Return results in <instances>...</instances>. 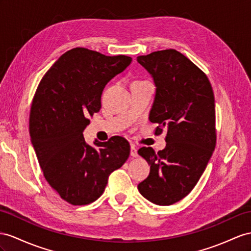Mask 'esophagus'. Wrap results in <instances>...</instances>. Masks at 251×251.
Instances as JSON below:
<instances>
[{"label": "esophagus", "mask_w": 251, "mask_h": 251, "mask_svg": "<svg viewBox=\"0 0 251 251\" xmlns=\"http://www.w3.org/2000/svg\"><path fill=\"white\" fill-rule=\"evenodd\" d=\"M130 156L132 158H137L138 157V151H137V149L133 145L130 146Z\"/></svg>", "instance_id": "esophagus-1"}]
</instances>
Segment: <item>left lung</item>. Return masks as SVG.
I'll return each mask as SVG.
<instances>
[{
    "instance_id": "obj_1",
    "label": "left lung",
    "mask_w": 251,
    "mask_h": 251,
    "mask_svg": "<svg viewBox=\"0 0 251 251\" xmlns=\"http://www.w3.org/2000/svg\"><path fill=\"white\" fill-rule=\"evenodd\" d=\"M137 61L156 87L150 121L160 125L157 131H168L164 150L138 151L151 165L138 190L152 203L170 205L195 187L215 149L213 90L202 71L176 50L139 56Z\"/></svg>"
}]
</instances>
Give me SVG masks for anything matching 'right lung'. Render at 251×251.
<instances>
[{
    "instance_id": "right-lung-1",
    "label": "right lung",
    "mask_w": 251,
    "mask_h": 251,
    "mask_svg": "<svg viewBox=\"0 0 251 251\" xmlns=\"http://www.w3.org/2000/svg\"><path fill=\"white\" fill-rule=\"evenodd\" d=\"M125 55L105 56L82 48L64 53L43 76L29 115L30 141L47 181L74 205L96 201L108 177L129 157L122 137L86 143L89 115L99 112L105 86L129 66Z\"/></svg>"
}]
</instances>
